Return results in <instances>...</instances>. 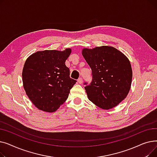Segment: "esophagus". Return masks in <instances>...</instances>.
<instances>
[{
    "instance_id": "esophagus-1",
    "label": "esophagus",
    "mask_w": 157,
    "mask_h": 157,
    "mask_svg": "<svg viewBox=\"0 0 157 157\" xmlns=\"http://www.w3.org/2000/svg\"><path fill=\"white\" fill-rule=\"evenodd\" d=\"M78 82L79 83V84H81L83 83V79H82L81 78H79L78 79Z\"/></svg>"
}]
</instances>
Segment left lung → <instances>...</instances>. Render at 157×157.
<instances>
[{"label":"left lung","instance_id":"obj_1","mask_svg":"<svg viewBox=\"0 0 157 157\" xmlns=\"http://www.w3.org/2000/svg\"><path fill=\"white\" fill-rule=\"evenodd\" d=\"M82 55L92 72V83L85 87L88 99L102 109L116 107L131 87L132 70L128 59L109 46L85 48Z\"/></svg>","mask_w":157,"mask_h":157}]
</instances>
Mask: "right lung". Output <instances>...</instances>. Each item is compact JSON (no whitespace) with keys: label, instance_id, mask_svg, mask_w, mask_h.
Listing matches in <instances>:
<instances>
[{"label":"right lung","instance_id":"add662e5","mask_svg":"<svg viewBox=\"0 0 157 157\" xmlns=\"http://www.w3.org/2000/svg\"><path fill=\"white\" fill-rule=\"evenodd\" d=\"M72 49L39 51L29 56L22 71L23 86L30 101L39 109L56 111L68 98L77 81L69 76L65 60Z\"/></svg>","mask_w":157,"mask_h":157}]
</instances>
